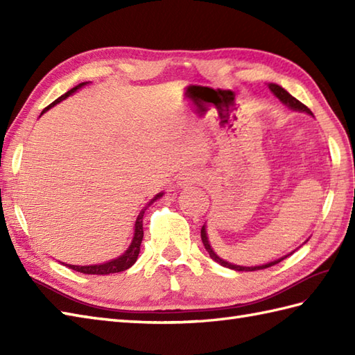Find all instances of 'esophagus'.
Masks as SVG:
<instances>
[{
    "label": "esophagus",
    "instance_id": "1",
    "mask_svg": "<svg viewBox=\"0 0 355 355\" xmlns=\"http://www.w3.org/2000/svg\"><path fill=\"white\" fill-rule=\"evenodd\" d=\"M201 180V175L198 172H193V171H189V172H184L180 175L178 178V186L180 187H186V186H192L195 183H198Z\"/></svg>",
    "mask_w": 355,
    "mask_h": 355
}]
</instances>
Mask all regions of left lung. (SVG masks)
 <instances>
[{"label": "left lung", "instance_id": "8db88e82", "mask_svg": "<svg viewBox=\"0 0 355 355\" xmlns=\"http://www.w3.org/2000/svg\"><path fill=\"white\" fill-rule=\"evenodd\" d=\"M268 88L271 89V93H273L279 101H281L282 103H285L286 107H290L291 110H296V111H304V112H308V114H313V112L310 111V108L308 107H305V105L302 103V102H299L296 97H293L288 92H286V89H284L282 87H279V85H276V84H268ZM201 239H202V244H205V247H206V250L209 252V254H210V258H212L215 262H218V263H221L223 267H227V268H232V270H236V271H254V270H263V268H268V267H273V266H276V263H279L281 261H284L286 256H290V254H286V256H284V258H281V259H276V261H273V262H268V263H263V266H256V267H243V266H233V263H230V262H227V261H224V259H221L220 256H218L215 252H214V248L210 247V243H209V238H207V233H206V225H202V229H201ZM308 241V239H306Z\"/></svg>", "mask_w": 355, "mask_h": 355}]
</instances>
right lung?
I'll return each mask as SVG.
<instances>
[{
	"label": "right lung",
	"mask_w": 355,
	"mask_h": 355,
	"mask_svg": "<svg viewBox=\"0 0 355 355\" xmlns=\"http://www.w3.org/2000/svg\"><path fill=\"white\" fill-rule=\"evenodd\" d=\"M85 84H87V82H82V84H79V85H76L74 88H71L70 92H67V93L62 94L61 97H58V99H56L55 102H53V103H50L47 108H44L42 114H44V112L47 111L49 108L55 107L56 103H59V102H62L64 99H67V97H69L70 94L76 93L78 89L84 87ZM162 197H163V192L157 193L155 197L148 202L146 207L141 209V212L139 214L137 220H135L134 238H132V241H131V245L128 247V250H126L122 256H119L117 259H112V261H110V262L99 263V266H69V267H70L71 270L79 271V273H84V275H111V273H119V271H125V270H128L130 267H132L134 262L137 261V256H139V253H140V244H141V239H143V214H145V210H146L150 205H153V202H154L155 200L162 198Z\"/></svg>",
	"instance_id": "right-lung-1"
}]
</instances>
